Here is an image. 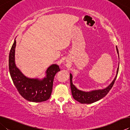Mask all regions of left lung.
<instances>
[{"label": "left lung", "instance_id": "left-lung-1", "mask_svg": "<svg viewBox=\"0 0 130 130\" xmlns=\"http://www.w3.org/2000/svg\"><path fill=\"white\" fill-rule=\"evenodd\" d=\"M116 51L118 54L119 59V51L117 46H116ZM119 62L118 68L116 70V74L115 78L112 81L111 83L107 87L105 88L100 89L97 90H92L90 91H83L77 88L75 85H74L73 82H72V74L70 73V88H71L72 94L73 98L74 100L77 101L79 103H82V104H91L97 101H99L102 98H104L107 95L109 91L111 90L112 87L113 85L115 83L116 78L117 77V75L119 71Z\"/></svg>", "mask_w": 130, "mask_h": 130}]
</instances>
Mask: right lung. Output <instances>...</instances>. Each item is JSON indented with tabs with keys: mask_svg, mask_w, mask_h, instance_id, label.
I'll list each match as a JSON object with an SVG mask.
<instances>
[{
	"mask_svg": "<svg viewBox=\"0 0 130 130\" xmlns=\"http://www.w3.org/2000/svg\"><path fill=\"white\" fill-rule=\"evenodd\" d=\"M16 43L15 39L9 54V71L15 87L21 95L29 102L38 103L47 100L52 94L54 76L60 70L59 66L55 63L49 66L42 78L27 77L15 64Z\"/></svg>",
	"mask_w": 130,
	"mask_h": 130,
	"instance_id": "right-lung-1",
	"label": "right lung"
}]
</instances>
